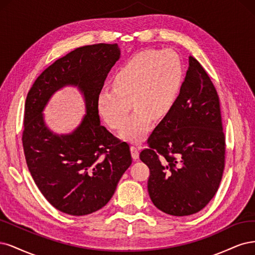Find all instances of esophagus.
<instances>
[{"mask_svg":"<svg viewBox=\"0 0 255 255\" xmlns=\"http://www.w3.org/2000/svg\"><path fill=\"white\" fill-rule=\"evenodd\" d=\"M130 150H131V155H132V158L134 160L138 159V147L132 145L130 147Z\"/></svg>","mask_w":255,"mask_h":255,"instance_id":"esophagus-1","label":"esophagus"}]
</instances>
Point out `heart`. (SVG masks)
I'll return each mask as SVG.
<instances>
[{"label": "heart", "instance_id": "heart-1", "mask_svg": "<svg viewBox=\"0 0 255 255\" xmlns=\"http://www.w3.org/2000/svg\"><path fill=\"white\" fill-rule=\"evenodd\" d=\"M183 83L180 57L170 50H144L123 63L112 77L113 88H104L97 96V109L113 129L124 124L122 138L139 142L148 135L152 119L166 118L175 106Z\"/></svg>", "mask_w": 255, "mask_h": 255}]
</instances>
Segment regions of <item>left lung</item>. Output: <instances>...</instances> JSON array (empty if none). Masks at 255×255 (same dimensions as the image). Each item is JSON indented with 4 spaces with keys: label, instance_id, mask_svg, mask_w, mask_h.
Here are the masks:
<instances>
[{
    "label": "left lung",
    "instance_id": "left-lung-1",
    "mask_svg": "<svg viewBox=\"0 0 255 255\" xmlns=\"http://www.w3.org/2000/svg\"><path fill=\"white\" fill-rule=\"evenodd\" d=\"M139 159L149 167L152 203L172 216L202 210L216 194L225 168L226 139L219 97L194 57L175 106L147 139Z\"/></svg>",
    "mask_w": 255,
    "mask_h": 255
}]
</instances>
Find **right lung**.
Segmentation results:
<instances>
[{
    "label": "right lung",
    "instance_id": "1",
    "mask_svg": "<svg viewBox=\"0 0 255 255\" xmlns=\"http://www.w3.org/2000/svg\"><path fill=\"white\" fill-rule=\"evenodd\" d=\"M120 57L118 44L78 47L41 73L27 94L22 135L27 167L45 199L65 214L83 216L105 207L132 162L129 145L101 125L97 109V96ZM67 85L84 95L86 114L73 133L57 135L42 112Z\"/></svg>",
    "mask_w": 255,
    "mask_h": 255
}]
</instances>
